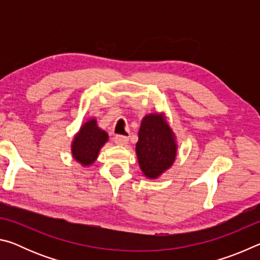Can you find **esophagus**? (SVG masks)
<instances>
[{"mask_svg":"<svg viewBox=\"0 0 260 260\" xmlns=\"http://www.w3.org/2000/svg\"><path fill=\"white\" fill-rule=\"evenodd\" d=\"M114 142L119 144V146H126L128 143V138L125 135H116L114 136Z\"/></svg>","mask_w":260,"mask_h":260,"instance_id":"34e87169","label":"esophagus"}]
</instances>
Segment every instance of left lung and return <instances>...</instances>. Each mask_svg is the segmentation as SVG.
Returning a JSON list of instances; mask_svg holds the SVG:
<instances>
[{"instance_id": "obj_1", "label": "left lung", "mask_w": 260, "mask_h": 260, "mask_svg": "<svg viewBox=\"0 0 260 260\" xmlns=\"http://www.w3.org/2000/svg\"><path fill=\"white\" fill-rule=\"evenodd\" d=\"M139 164L146 177L155 179L172 166L177 155L172 131L159 114L143 118L136 143Z\"/></svg>"}]
</instances>
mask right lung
Masks as SVG:
<instances>
[{
    "label": "right lung",
    "instance_id": "right-lung-1",
    "mask_svg": "<svg viewBox=\"0 0 260 260\" xmlns=\"http://www.w3.org/2000/svg\"><path fill=\"white\" fill-rule=\"evenodd\" d=\"M107 141L108 134L99 128L95 119L87 121L74 138L72 144L73 157L82 165H89L98 158L100 149Z\"/></svg>",
    "mask_w": 260,
    "mask_h": 260
}]
</instances>
